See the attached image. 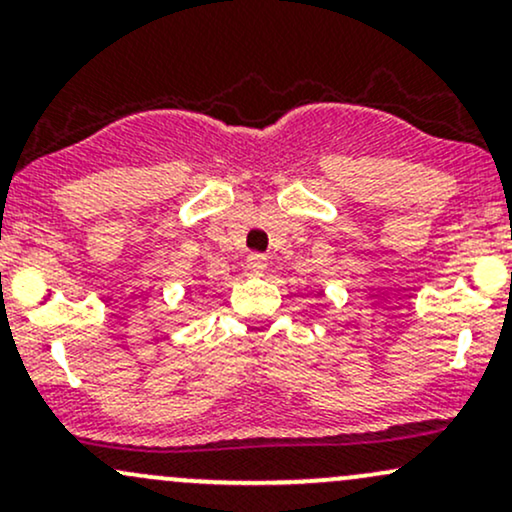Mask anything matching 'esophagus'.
Wrapping results in <instances>:
<instances>
[{
	"label": "esophagus",
	"instance_id": "obj_1",
	"mask_svg": "<svg viewBox=\"0 0 512 512\" xmlns=\"http://www.w3.org/2000/svg\"><path fill=\"white\" fill-rule=\"evenodd\" d=\"M245 267H248L250 274H262L267 269V257L260 255V252H252L248 260H245Z\"/></svg>",
	"mask_w": 512,
	"mask_h": 512
}]
</instances>
